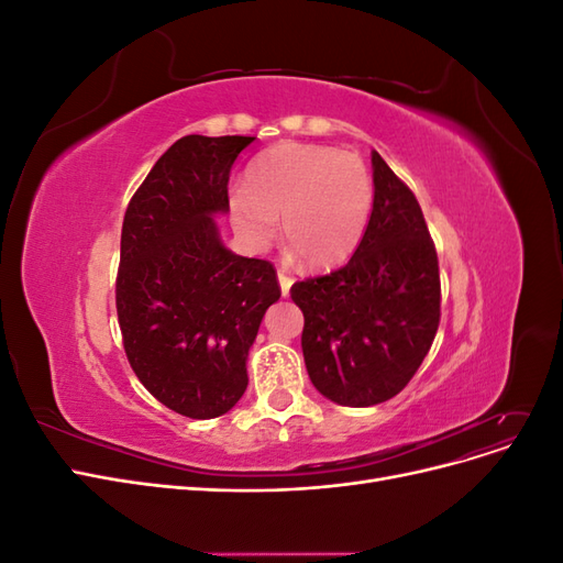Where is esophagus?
Segmentation results:
<instances>
[{
    "label": "esophagus",
    "mask_w": 563,
    "mask_h": 563,
    "mask_svg": "<svg viewBox=\"0 0 563 563\" xmlns=\"http://www.w3.org/2000/svg\"><path fill=\"white\" fill-rule=\"evenodd\" d=\"M277 277H279V286H282V296H288V291H291V284H294V275L288 269L279 267Z\"/></svg>",
    "instance_id": "34e87169"
}]
</instances>
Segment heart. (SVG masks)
Segmentation results:
<instances>
[{"label":"heart","instance_id":"heart-1","mask_svg":"<svg viewBox=\"0 0 563 563\" xmlns=\"http://www.w3.org/2000/svg\"><path fill=\"white\" fill-rule=\"evenodd\" d=\"M373 211V178L350 150L282 143L263 152L244 187L230 195L232 223L246 242L265 246L277 234L312 267L347 261L360 246Z\"/></svg>","mask_w":563,"mask_h":563}]
</instances>
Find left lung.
<instances>
[{"mask_svg": "<svg viewBox=\"0 0 563 563\" xmlns=\"http://www.w3.org/2000/svg\"><path fill=\"white\" fill-rule=\"evenodd\" d=\"M373 211L352 258L291 286L302 310V356L312 385L364 408L408 385L441 319L437 249L416 195L373 152Z\"/></svg>", "mask_w": 563, "mask_h": 563, "instance_id": "1", "label": "left lung"}]
</instances>
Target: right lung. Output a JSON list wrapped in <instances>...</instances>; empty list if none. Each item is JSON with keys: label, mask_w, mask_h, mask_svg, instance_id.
Masks as SVG:
<instances>
[{"label": "right lung", "mask_w": 563, "mask_h": 563, "mask_svg": "<svg viewBox=\"0 0 563 563\" xmlns=\"http://www.w3.org/2000/svg\"><path fill=\"white\" fill-rule=\"evenodd\" d=\"M251 135H185L131 197L117 269V319L135 376L195 420L228 413L249 385L246 356L282 296L277 269L220 242L213 213Z\"/></svg>", "instance_id": "obj_1"}]
</instances>
